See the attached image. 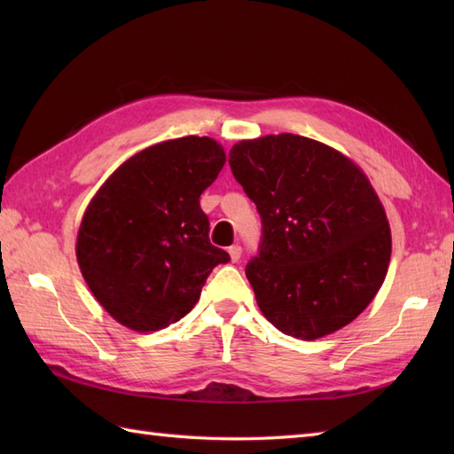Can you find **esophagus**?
Here are the masks:
<instances>
[{
    "instance_id": "obj_1",
    "label": "esophagus",
    "mask_w": 454,
    "mask_h": 454,
    "mask_svg": "<svg viewBox=\"0 0 454 454\" xmlns=\"http://www.w3.org/2000/svg\"><path fill=\"white\" fill-rule=\"evenodd\" d=\"M228 255H230V262H232V263L239 262V257H242V247H239V246L228 247Z\"/></svg>"
}]
</instances>
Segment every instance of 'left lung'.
Masks as SVG:
<instances>
[{
  "label": "left lung",
  "instance_id": "obj_1",
  "mask_svg": "<svg viewBox=\"0 0 454 454\" xmlns=\"http://www.w3.org/2000/svg\"><path fill=\"white\" fill-rule=\"evenodd\" d=\"M230 168L263 224L246 267L259 310L304 341L351 324L379 293L390 224L369 177L345 153L298 134L239 140Z\"/></svg>",
  "mask_w": 454,
  "mask_h": 454
}]
</instances>
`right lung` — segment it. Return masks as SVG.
<instances>
[{
  "mask_svg": "<svg viewBox=\"0 0 454 454\" xmlns=\"http://www.w3.org/2000/svg\"><path fill=\"white\" fill-rule=\"evenodd\" d=\"M224 163L208 137L163 140L122 161L90 200L75 257L98 302L129 330L179 322L212 269L230 262L208 242L199 202Z\"/></svg>",
  "mask_w": 454,
  "mask_h": 454,
  "instance_id": "right-lung-1",
  "label": "right lung"
}]
</instances>
